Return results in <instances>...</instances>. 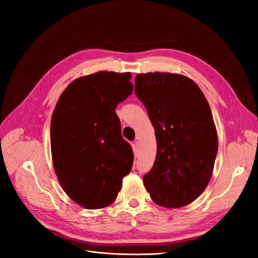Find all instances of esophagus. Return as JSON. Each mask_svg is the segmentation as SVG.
I'll list each match as a JSON object with an SVG mask.
<instances>
[{
    "mask_svg": "<svg viewBox=\"0 0 258 258\" xmlns=\"http://www.w3.org/2000/svg\"><path fill=\"white\" fill-rule=\"evenodd\" d=\"M134 147H135V155H136V157H137V156L139 155V152H140V144H139L138 141H135Z\"/></svg>",
    "mask_w": 258,
    "mask_h": 258,
    "instance_id": "1",
    "label": "esophagus"
}]
</instances>
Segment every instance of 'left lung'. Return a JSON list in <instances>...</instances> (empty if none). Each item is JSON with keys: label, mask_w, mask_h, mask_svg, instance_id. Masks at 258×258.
<instances>
[{"label": "left lung", "mask_w": 258, "mask_h": 258, "mask_svg": "<svg viewBox=\"0 0 258 258\" xmlns=\"http://www.w3.org/2000/svg\"><path fill=\"white\" fill-rule=\"evenodd\" d=\"M135 91L157 140L154 166L143 176L145 188L161 207L187 206L206 189L217 154L208 101L188 77L171 73L138 74Z\"/></svg>", "instance_id": "1"}]
</instances>
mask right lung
<instances>
[{
    "mask_svg": "<svg viewBox=\"0 0 258 258\" xmlns=\"http://www.w3.org/2000/svg\"><path fill=\"white\" fill-rule=\"evenodd\" d=\"M130 73L101 71L62 92L50 123L53 168L62 188L86 209L116 199L134 163L115 108L134 91Z\"/></svg>",
    "mask_w": 258,
    "mask_h": 258,
    "instance_id": "right-lung-1",
    "label": "right lung"
}]
</instances>
